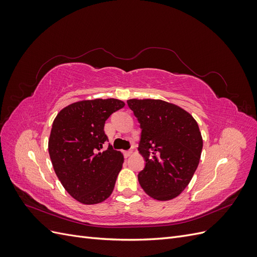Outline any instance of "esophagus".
Here are the masks:
<instances>
[{
	"mask_svg": "<svg viewBox=\"0 0 257 257\" xmlns=\"http://www.w3.org/2000/svg\"><path fill=\"white\" fill-rule=\"evenodd\" d=\"M123 154H124V157H125V158H128V157H131L132 154H133V151H132V150L124 151V152H123Z\"/></svg>",
	"mask_w": 257,
	"mask_h": 257,
	"instance_id": "1",
	"label": "esophagus"
}]
</instances>
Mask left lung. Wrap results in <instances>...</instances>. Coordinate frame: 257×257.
I'll return each instance as SVG.
<instances>
[{
    "instance_id": "8db88e82",
    "label": "left lung",
    "mask_w": 257,
    "mask_h": 257,
    "mask_svg": "<svg viewBox=\"0 0 257 257\" xmlns=\"http://www.w3.org/2000/svg\"><path fill=\"white\" fill-rule=\"evenodd\" d=\"M142 135L138 150L146 166L138 174L143 190L154 199L177 197L195 173L203 138L195 119L179 106L161 99H128Z\"/></svg>"
}]
</instances>
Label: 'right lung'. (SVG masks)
I'll list each match as a JSON object with an SVG mask.
<instances>
[{
    "mask_svg": "<svg viewBox=\"0 0 257 257\" xmlns=\"http://www.w3.org/2000/svg\"><path fill=\"white\" fill-rule=\"evenodd\" d=\"M122 100H80L62 109L52 123L48 150L54 173L67 193L79 203L94 205L111 195L123 155L109 145L106 120L124 107Z\"/></svg>",
    "mask_w": 257,
    "mask_h": 257,
    "instance_id": "obj_1",
    "label": "right lung"
}]
</instances>
